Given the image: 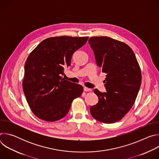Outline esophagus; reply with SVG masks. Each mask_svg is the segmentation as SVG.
Masks as SVG:
<instances>
[{"label":"esophagus","mask_w":159,"mask_h":159,"mask_svg":"<svg viewBox=\"0 0 159 159\" xmlns=\"http://www.w3.org/2000/svg\"><path fill=\"white\" fill-rule=\"evenodd\" d=\"M84 90L85 92H91L93 90L91 89H89V88L85 87H84Z\"/></svg>","instance_id":"34e87169"}]
</instances>
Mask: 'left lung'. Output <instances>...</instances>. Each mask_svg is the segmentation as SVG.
I'll return each mask as SVG.
<instances>
[{
	"instance_id": "left-lung-1",
	"label": "left lung",
	"mask_w": 159,
	"mask_h": 159,
	"mask_svg": "<svg viewBox=\"0 0 159 159\" xmlns=\"http://www.w3.org/2000/svg\"><path fill=\"white\" fill-rule=\"evenodd\" d=\"M97 64L107 74V92L94 90L98 103L90 107L94 118L104 123L121 120L132 107L142 83V73L132 49L126 43L107 36L90 38Z\"/></svg>"
}]
</instances>
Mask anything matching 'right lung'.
<instances>
[{
  "instance_id": "right-lung-1",
  "label": "right lung",
  "mask_w": 159,
  "mask_h": 159,
  "mask_svg": "<svg viewBox=\"0 0 159 159\" xmlns=\"http://www.w3.org/2000/svg\"><path fill=\"white\" fill-rule=\"evenodd\" d=\"M89 37H51L30 53L25 65L22 88L26 101L38 118L49 122L66 116L74 99L81 96L79 84L64 80V67L70 65L73 53Z\"/></svg>"
}]
</instances>
